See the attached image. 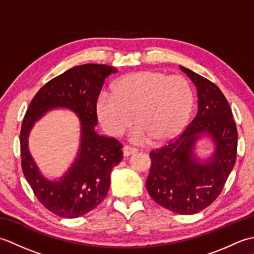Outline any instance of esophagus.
I'll use <instances>...</instances> for the list:
<instances>
[{
    "instance_id": "obj_1",
    "label": "esophagus",
    "mask_w": 254,
    "mask_h": 254,
    "mask_svg": "<svg viewBox=\"0 0 254 254\" xmlns=\"http://www.w3.org/2000/svg\"><path fill=\"white\" fill-rule=\"evenodd\" d=\"M137 149L135 147H132V146H128V145H126V146L123 147V155L127 157V156H130L134 153H136Z\"/></svg>"
}]
</instances>
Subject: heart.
<instances>
[{"mask_svg": "<svg viewBox=\"0 0 254 254\" xmlns=\"http://www.w3.org/2000/svg\"><path fill=\"white\" fill-rule=\"evenodd\" d=\"M111 95L97 100V116L112 135H121L133 126L139 137L161 143L187 126L195 104L190 82L180 75L143 71L126 75L113 83Z\"/></svg>", "mask_w": 254, "mask_h": 254, "instance_id": "1", "label": "heart"}]
</instances>
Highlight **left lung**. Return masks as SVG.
<instances>
[{
  "label": "left lung",
  "mask_w": 254,
  "mask_h": 254,
  "mask_svg": "<svg viewBox=\"0 0 254 254\" xmlns=\"http://www.w3.org/2000/svg\"><path fill=\"white\" fill-rule=\"evenodd\" d=\"M197 90L195 118L179 136L150 152L146 188L154 201L181 215L201 212L222 192L237 157V133L233 112L216 85L185 66H179ZM208 135L214 150L206 160L193 153L198 139Z\"/></svg>",
  "instance_id": "left-lung-1"
}]
</instances>
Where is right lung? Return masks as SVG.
I'll use <instances>...</instances> for the list:
<instances>
[{
  "mask_svg": "<svg viewBox=\"0 0 254 254\" xmlns=\"http://www.w3.org/2000/svg\"><path fill=\"white\" fill-rule=\"evenodd\" d=\"M118 72L105 64H83L48 82L31 100L20 130L21 168L39 202L53 214L77 218L98 206L110 187L113 167L122 160V144L97 133V99L105 79ZM63 107L80 119L81 139L77 158L58 181L41 174L28 149L34 123L52 109Z\"/></svg>",
  "mask_w": 254,
  "mask_h": 254,
  "instance_id": "obj_1",
  "label": "right lung"
}]
</instances>
